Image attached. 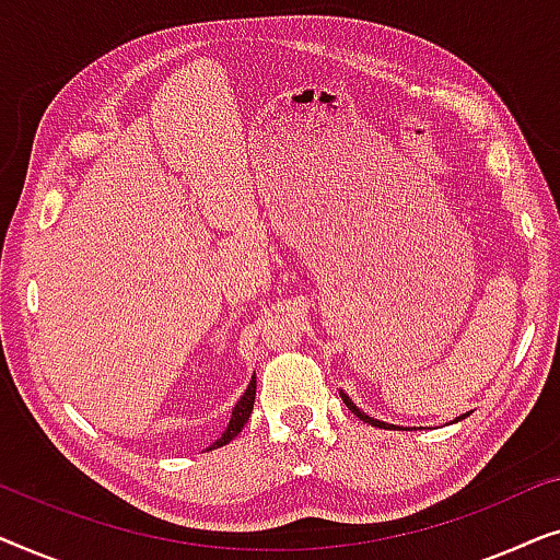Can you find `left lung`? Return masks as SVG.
<instances>
[{
	"mask_svg": "<svg viewBox=\"0 0 560 560\" xmlns=\"http://www.w3.org/2000/svg\"><path fill=\"white\" fill-rule=\"evenodd\" d=\"M341 397H343V402H347V408H349L351 412H354V416H357L359 420H364V423H370V425H374V428H395V425H387V423H382V420H377V418H370V416H366V412H362V410H359V408H357V405H354V402H351V400H349V397H347V395H343V393H341ZM466 416H469V412H466ZM466 416H462V418H466ZM462 418H458V420H462Z\"/></svg>",
	"mask_w": 560,
	"mask_h": 560,
	"instance_id": "8db88e82",
	"label": "left lung"
}]
</instances>
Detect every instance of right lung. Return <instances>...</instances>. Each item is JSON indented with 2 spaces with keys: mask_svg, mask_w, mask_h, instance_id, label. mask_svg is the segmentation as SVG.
<instances>
[{
  "mask_svg": "<svg viewBox=\"0 0 560 560\" xmlns=\"http://www.w3.org/2000/svg\"><path fill=\"white\" fill-rule=\"evenodd\" d=\"M255 393H257V377H255V374H252L247 389H244V395L240 397V400H236V405L232 408V418H229V425L224 428V433H221L219 439L211 443L209 451L211 448H219V446H226V443L232 441L234 435L242 431L244 423H247L249 416H252V408H255Z\"/></svg>",
  "mask_w": 560,
  "mask_h": 560,
  "instance_id": "obj_1",
  "label": "right lung"
}]
</instances>
